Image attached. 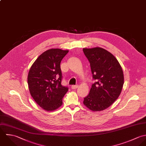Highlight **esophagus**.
<instances>
[{
  "instance_id": "34e87169",
  "label": "esophagus",
  "mask_w": 146,
  "mask_h": 146,
  "mask_svg": "<svg viewBox=\"0 0 146 146\" xmlns=\"http://www.w3.org/2000/svg\"><path fill=\"white\" fill-rule=\"evenodd\" d=\"M78 87V85H72V89H76Z\"/></svg>"
}]
</instances>
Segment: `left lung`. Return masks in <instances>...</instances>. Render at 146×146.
Returning <instances> with one entry per match:
<instances>
[{"label": "left lung", "instance_id": "8db88e82", "mask_svg": "<svg viewBox=\"0 0 146 146\" xmlns=\"http://www.w3.org/2000/svg\"><path fill=\"white\" fill-rule=\"evenodd\" d=\"M83 51L95 81L84 104L92 111H103L112 105L121 94L124 82L123 71L116 58L102 48H84Z\"/></svg>", "mask_w": 146, "mask_h": 146}]
</instances>
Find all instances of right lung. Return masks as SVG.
<instances>
[{
  "label": "right lung",
  "instance_id": "obj_1",
  "mask_svg": "<svg viewBox=\"0 0 146 146\" xmlns=\"http://www.w3.org/2000/svg\"><path fill=\"white\" fill-rule=\"evenodd\" d=\"M69 51L52 48L42 54L30 69L28 83L30 93L41 108L54 111L62 104V98L68 91L62 86L60 68L62 59Z\"/></svg>",
  "mask_w": 146,
  "mask_h": 146
}]
</instances>
